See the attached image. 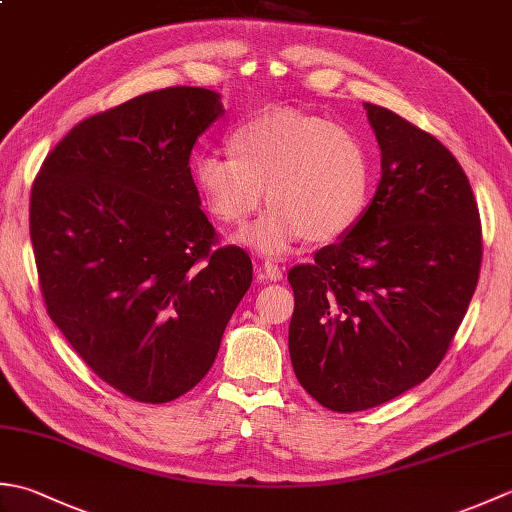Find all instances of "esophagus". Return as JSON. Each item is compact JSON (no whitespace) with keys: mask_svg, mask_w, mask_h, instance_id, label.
I'll use <instances>...</instances> for the list:
<instances>
[{"mask_svg":"<svg viewBox=\"0 0 512 512\" xmlns=\"http://www.w3.org/2000/svg\"><path fill=\"white\" fill-rule=\"evenodd\" d=\"M259 270H262V275L270 281H279L281 277H284V270H281V266L275 264V262H270V259H266V262L259 266Z\"/></svg>","mask_w":512,"mask_h":512,"instance_id":"1","label":"esophagus"}]
</instances>
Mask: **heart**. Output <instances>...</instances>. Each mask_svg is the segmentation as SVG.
<instances>
[{
  "instance_id": "1",
  "label": "heart",
  "mask_w": 512,
  "mask_h": 512,
  "mask_svg": "<svg viewBox=\"0 0 512 512\" xmlns=\"http://www.w3.org/2000/svg\"><path fill=\"white\" fill-rule=\"evenodd\" d=\"M228 147L195 158L193 180L206 211L228 226L255 215L268 191L273 206L239 235L248 246L279 255L303 235L330 242L367 211V149L350 127L328 116L297 110L250 116L231 129Z\"/></svg>"
}]
</instances>
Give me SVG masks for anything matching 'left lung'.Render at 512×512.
Masks as SVG:
<instances>
[{
  "label": "left lung",
  "mask_w": 512,
  "mask_h": 512,
  "mask_svg": "<svg viewBox=\"0 0 512 512\" xmlns=\"http://www.w3.org/2000/svg\"><path fill=\"white\" fill-rule=\"evenodd\" d=\"M383 176L365 215L290 268L297 380L330 411L383 405L427 380L469 310L482 222L460 162L436 136L365 103Z\"/></svg>",
  "instance_id": "left-lung-1"
}]
</instances>
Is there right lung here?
<instances>
[{
    "instance_id": "1",
    "label": "right lung",
    "mask_w": 512,
    "mask_h": 512,
    "mask_svg": "<svg viewBox=\"0 0 512 512\" xmlns=\"http://www.w3.org/2000/svg\"><path fill=\"white\" fill-rule=\"evenodd\" d=\"M222 112L206 88L140 94L74 125L32 182L50 319L96 376L149 405L206 376L253 281L246 250L220 246L189 167Z\"/></svg>"
}]
</instances>
